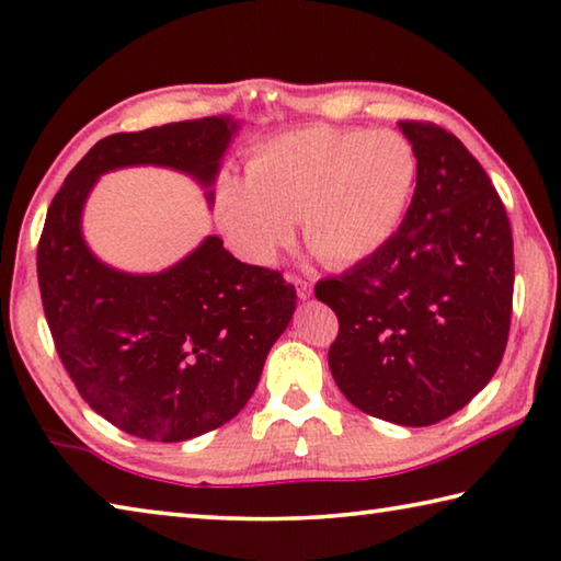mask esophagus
I'll use <instances>...</instances> for the list:
<instances>
[{"label": "esophagus", "instance_id": "34e87169", "mask_svg": "<svg viewBox=\"0 0 561 561\" xmlns=\"http://www.w3.org/2000/svg\"><path fill=\"white\" fill-rule=\"evenodd\" d=\"M289 282H294V287H297L299 299H309L311 297V282L301 279L299 274H289Z\"/></svg>", "mask_w": 561, "mask_h": 561}]
</instances>
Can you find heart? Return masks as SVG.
Listing matches in <instances>:
<instances>
[{"instance_id": "obj_1", "label": "heart", "mask_w": 561, "mask_h": 561, "mask_svg": "<svg viewBox=\"0 0 561 561\" xmlns=\"http://www.w3.org/2000/svg\"><path fill=\"white\" fill-rule=\"evenodd\" d=\"M420 157L397 129L311 125L264 141L248 179L222 176L216 218L240 257L272 264L301 220L304 242L351 267L390 245L412 206Z\"/></svg>"}]
</instances>
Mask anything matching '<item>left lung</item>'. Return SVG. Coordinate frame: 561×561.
Masks as SVG:
<instances>
[{"instance_id":"left-lung-1","label":"left lung","mask_w":561,"mask_h":561,"mask_svg":"<svg viewBox=\"0 0 561 561\" xmlns=\"http://www.w3.org/2000/svg\"><path fill=\"white\" fill-rule=\"evenodd\" d=\"M420 157L412 206L390 245L316 284L339 316L335 385L360 412L430 426L461 410L503 360L513 311V230L461 139L400 122Z\"/></svg>"}]
</instances>
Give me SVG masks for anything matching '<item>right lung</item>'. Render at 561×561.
Segmentation results:
<instances>
[{"label":"right lung","mask_w":561,"mask_h":561,"mask_svg":"<svg viewBox=\"0 0 561 561\" xmlns=\"http://www.w3.org/2000/svg\"><path fill=\"white\" fill-rule=\"evenodd\" d=\"M236 129L203 117L110 135L48 206L36 270L58 358L80 397L139 439L186 442L230 422L289 325L297 289L216 236L167 272H117L88 250L80 213L100 174L119 167H171L210 186Z\"/></svg>","instance_id":"right-lung-1"}]
</instances>
